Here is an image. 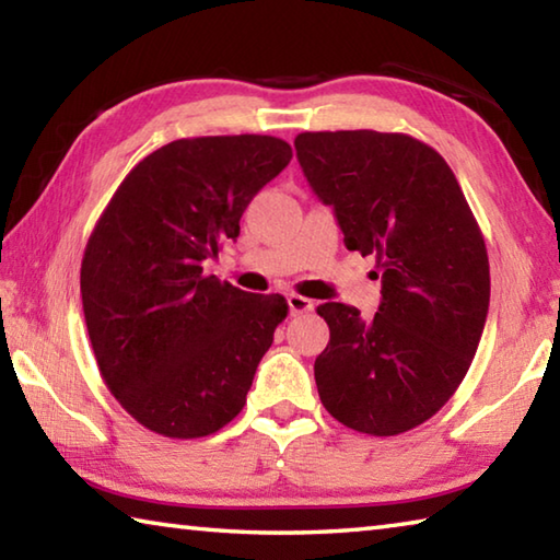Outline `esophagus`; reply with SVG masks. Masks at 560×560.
<instances>
[{
  "label": "esophagus",
  "mask_w": 560,
  "mask_h": 560,
  "mask_svg": "<svg viewBox=\"0 0 560 560\" xmlns=\"http://www.w3.org/2000/svg\"><path fill=\"white\" fill-rule=\"evenodd\" d=\"M287 303H289L291 316H301V314H308V311H314V301L306 296H299V293H289Z\"/></svg>",
  "instance_id": "1"
}]
</instances>
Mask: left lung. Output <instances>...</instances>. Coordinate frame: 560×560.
<instances>
[{"mask_svg":"<svg viewBox=\"0 0 560 560\" xmlns=\"http://www.w3.org/2000/svg\"><path fill=\"white\" fill-rule=\"evenodd\" d=\"M293 145L348 249L375 254L383 279L371 320L318 306L330 328L314 365L320 402L350 430L393 438L430 420L469 371L489 311L485 236L450 165L420 140L336 130Z\"/></svg>","mask_w":560,"mask_h":560,"instance_id":"8db88e82","label":"left lung"}]
</instances>
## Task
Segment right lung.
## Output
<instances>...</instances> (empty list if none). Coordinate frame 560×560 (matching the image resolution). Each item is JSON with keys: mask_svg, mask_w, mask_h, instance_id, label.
Returning a JSON list of instances; mask_svg holds the SVG:
<instances>
[{"mask_svg": "<svg viewBox=\"0 0 560 560\" xmlns=\"http://www.w3.org/2000/svg\"><path fill=\"white\" fill-rule=\"evenodd\" d=\"M271 136L183 138L130 170L81 261L98 371L143 428L195 440L242 412L259 360L287 318L279 293L205 277L240 236L252 197L291 160Z\"/></svg>", "mask_w": 560, "mask_h": 560, "instance_id": "1", "label": "right lung"}]
</instances>
